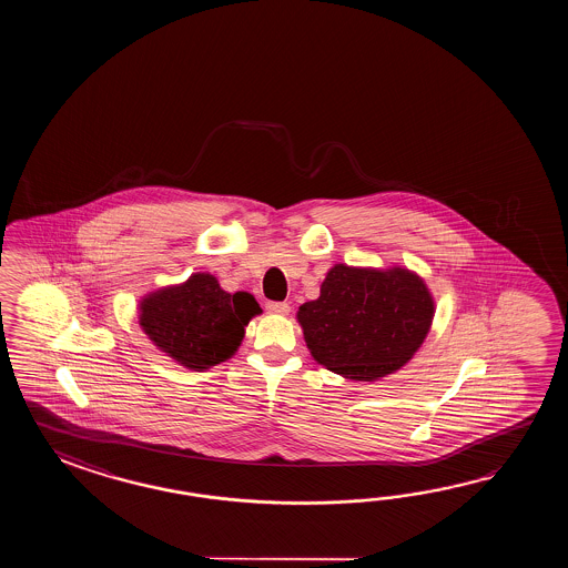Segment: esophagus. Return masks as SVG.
Here are the masks:
<instances>
[{
    "mask_svg": "<svg viewBox=\"0 0 568 568\" xmlns=\"http://www.w3.org/2000/svg\"><path fill=\"white\" fill-rule=\"evenodd\" d=\"M267 313L272 314H288L290 304L288 302H267Z\"/></svg>",
    "mask_w": 568,
    "mask_h": 568,
    "instance_id": "34e87169",
    "label": "esophagus"
}]
</instances>
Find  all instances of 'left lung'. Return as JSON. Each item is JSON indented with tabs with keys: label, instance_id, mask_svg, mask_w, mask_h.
I'll list each match as a JSON object with an SVG mask.
<instances>
[{
	"label": "left lung",
	"instance_id": "8db88e82",
	"mask_svg": "<svg viewBox=\"0 0 568 568\" xmlns=\"http://www.w3.org/2000/svg\"><path fill=\"white\" fill-rule=\"evenodd\" d=\"M314 362L333 374L374 382L394 374L420 349L433 325L435 301L406 267H331L321 296L298 308Z\"/></svg>",
	"mask_w": 568,
	"mask_h": 568
}]
</instances>
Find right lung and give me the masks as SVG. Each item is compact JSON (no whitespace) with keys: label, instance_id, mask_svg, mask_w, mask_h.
<instances>
[{"label":"right lung","instance_id":"add662e5","mask_svg":"<svg viewBox=\"0 0 568 568\" xmlns=\"http://www.w3.org/2000/svg\"><path fill=\"white\" fill-rule=\"evenodd\" d=\"M262 313L250 292L230 294L211 274H193L140 302V325L174 362L203 372L227 362L242 345L245 326Z\"/></svg>","mask_w":568,"mask_h":568}]
</instances>
